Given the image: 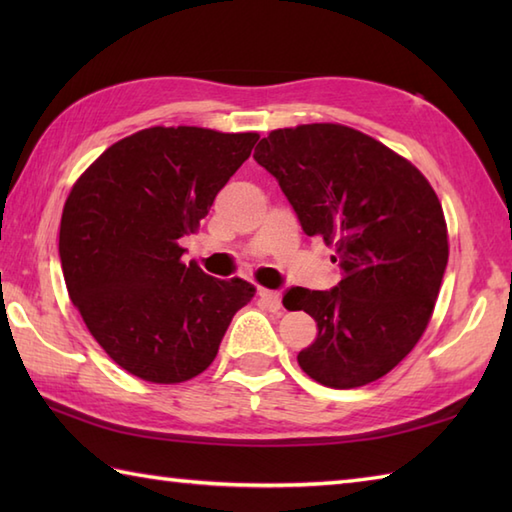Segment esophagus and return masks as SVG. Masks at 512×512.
<instances>
[{"instance_id": "1", "label": "esophagus", "mask_w": 512, "mask_h": 512, "mask_svg": "<svg viewBox=\"0 0 512 512\" xmlns=\"http://www.w3.org/2000/svg\"><path fill=\"white\" fill-rule=\"evenodd\" d=\"M257 295H259V299H262V303H264V306H266L268 310H273V312L281 310V295H279L277 290L259 288V290H257Z\"/></svg>"}]
</instances>
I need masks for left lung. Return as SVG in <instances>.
<instances>
[{
    "label": "left lung",
    "instance_id": "1",
    "mask_svg": "<svg viewBox=\"0 0 512 512\" xmlns=\"http://www.w3.org/2000/svg\"><path fill=\"white\" fill-rule=\"evenodd\" d=\"M277 178L306 235L334 244L341 281L290 288L319 334L299 367L352 389L391 372L427 330L449 262L447 222L427 178L372 136L334 123L275 129L253 156Z\"/></svg>",
    "mask_w": 512,
    "mask_h": 512
}]
</instances>
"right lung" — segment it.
<instances>
[{
  "label": "right lung",
  "instance_id": "right-lung-1",
  "mask_svg": "<svg viewBox=\"0 0 512 512\" xmlns=\"http://www.w3.org/2000/svg\"><path fill=\"white\" fill-rule=\"evenodd\" d=\"M257 134L149 127L96 158L63 206L59 257L68 295L107 356L149 383L202 374L255 288L182 264L215 195Z\"/></svg>",
  "mask_w": 512,
  "mask_h": 512
}]
</instances>
